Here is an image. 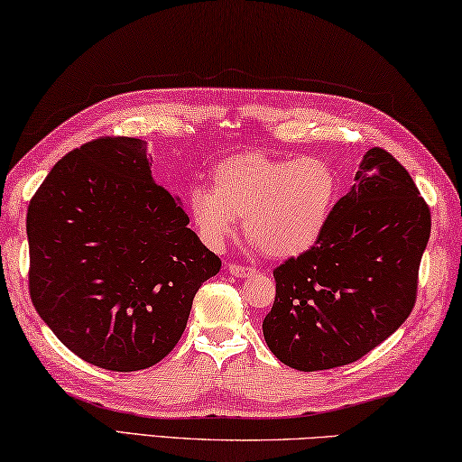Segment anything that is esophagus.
Returning <instances> with one entry per match:
<instances>
[{
	"instance_id": "34e87169",
	"label": "esophagus",
	"mask_w": 462,
	"mask_h": 462,
	"mask_svg": "<svg viewBox=\"0 0 462 462\" xmlns=\"http://www.w3.org/2000/svg\"><path fill=\"white\" fill-rule=\"evenodd\" d=\"M228 273L234 276H240V279H245V276H250L253 273H256L253 266H245V264H236V263H228Z\"/></svg>"
}]
</instances>
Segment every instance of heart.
I'll use <instances>...</instances> for the list:
<instances>
[{"instance_id":"heart-1","label":"heart","mask_w":462,"mask_h":462,"mask_svg":"<svg viewBox=\"0 0 462 462\" xmlns=\"http://www.w3.org/2000/svg\"><path fill=\"white\" fill-rule=\"evenodd\" d=\"M335 198L337 175L325 159L248 151L217 163L212 186L191 188L186 208L209 248H222L245 217L248 238L264 254L284 258L315 245Z\"/></svg>"}]
</instances>
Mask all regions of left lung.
Wrapping results in <instances>:
<instances>
[{
	"label": "left lung",
	"mask_w": 462,
	"mask_h": 462,
	"mask_svg": "<svg viewBox=\"0 0 462 462\" xmlns=\"http://www.w3.org/2000/svg\"><path fill=\"white\" fill-rule=\"evenodd\" d=\"M430 209L396 157L374 147L321 236L273 274L268 349L284 365L319 372L370 354L412 313Z\"/></svg>",
	"instance_id": "left-lung-1"
}]
</instances>
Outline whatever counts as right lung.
I'll use <instances>...</instances> for the list:
<instances>
[{"label":"right lung","mask_w":462,"mask_h":462,"mask_svg":"<svg viewBox=\"0 0 462 462\" xmlns=\"http://www.w3.org/2000/svg\"><path fill=\"white\" fill-rule=\"evenodd\" d=\"M151 178L147 143L100 137L70 151L28 208L30 297L72 354L111 372L155 365L222 260Z\"/></svg>","instance_id":"right-lung-1"}]
</instances>
